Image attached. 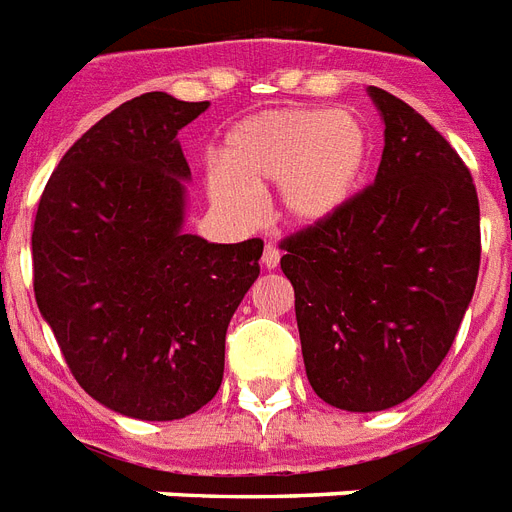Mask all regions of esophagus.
I'll list each match as a JSON object with an SVG mask.
<instances>
[{
    "instance_id": "34e87169",
    "label": "esophagus",
    "mask_w": 512,
    "mask_h": 512,
    "mask_svg": "<svg viewBox=\"0 0 512 512\" xmlns=\"http://www.w3.org/2000/svg\"><path fill=\"white\" fill-rule=\"evenodd\" d=\"M279 260H281L279 247H276V244H265V249H263V265H265V268H268V271H273V268L279 265Z\"/></svg>"
}]
</instances>
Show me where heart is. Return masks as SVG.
Listing matches in <instances>:
<instances>
[{
    "mask_svg": "<svg viewBox=\"0 0 512 512\" xmlns=\"http://www.w3.org/2000/svg\"><path fill=\"white\" fill-rule=\"evenodd\" d=\"M220 164L207 175L215 204L239 217L257 215V193L279 185L289 223L319 225L340 212L369 164V132L350 111L271 108L236 124Z\"/></svg>",
    "mask_w": 512,
    "mask_h": 512,
    "instance_id": "1",
    "label": "heart"
}]
</instances>
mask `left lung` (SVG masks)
<instances>
[{"instance_id": "1", "label": "left lung", "mask_w": 512, "mask_h": 512, "mask_svg": "<svg viewBox=\"0 0 512 512\" xmlns=\"http://www.w3.org/2000/svg\"><path fill=\"white\" fill-rule=\"evenodd\" d=\"M385 122L372 185L281 241L308 382L345 412H382L430 380L473 300L481 212L470 170L396 95L369 87Z\"/></svg>"}]
</instances>
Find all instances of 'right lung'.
<instances>
[{"mask_svg":"<svg viewBox=\"0 0 512 512\" xmlns=\"http://www.w3.org/2000/svg\"><path fill=\"white\" fill-rule=\"evenodd\" d=\"M207 106L167 92L122 103L68 148L36 209L39 313L76 382L135 420H180L215 398L225 332L260 276V239L183 233L177 132Z\"/></svg>","mask_w":512,"mask_h":512,"instance_id":"1","label":"right lung"}]
</instances>
